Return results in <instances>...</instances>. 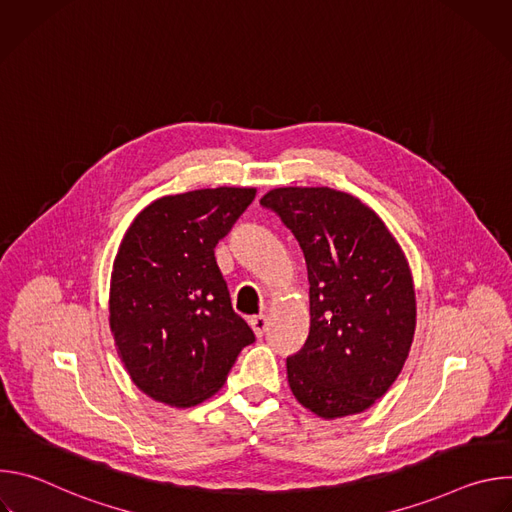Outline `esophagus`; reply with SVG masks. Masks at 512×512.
<instances>
[{
    "label": "esophagus",
    "instance_id": "esophagus-1",
    "mask_svg": "<svg viewBox=\"0 0 512 512\" xmlns=\"http://www.w3.org/2000/svg\"><path fill=\"white\" fill-rule=\"evenodd\" d=\"M249 324H251V328H253V332H255V336H263L265 334V330H267V318L263 316V314H259V316H253L251 320H249Z\"/></svg>",
    "mask_w": 512,
    "mask_h": 512
}]
</instances>
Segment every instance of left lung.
I'll return each instance as SVG.
<instances>
[{"instance_id": "obj_1", "label": "left lung", "mask_w": 512, "mask_h": 512, "mask_svg": "<svg viewBox=\"0 0 512 512\" xmlns=\"http://www.w3.org/2000/svg\"><path fill=\"white\" fill-rule=\"evenodd\" d=\"M273 210L300 243L310 281V334L287 356L296 399L324 419L369 409L399 377L415 334L409 263L385 223L332 188L269 190Z\"/></svg>"}]
</instances>
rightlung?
Returning <instances> with one entry per match:
<instances>
[{
  "instance_id": "right-lung-1",
  "label": "right lung",
  "mask_w": 512,
  "mask_h": 512,
  "mask_svg": "<svg viewBox=\"0 0 512 512\" xmlns=\"http://www.w3.org/2000/svg\"><path fill=\"white\" fill-rule=\"evenodd\" d=\"M255 188H204L145 206L113 261L109 324L139 391L192 407L227 381L255 342L235 314L214 247L255 198Z\"/></svg>"
}]
</instances>
